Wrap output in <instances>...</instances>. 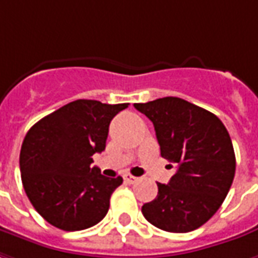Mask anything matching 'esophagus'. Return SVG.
<instances>
[{"label":"esophagus","instance_id":"obj_1","mask_svg":"<svg viewBox=\"0 0 258 258\" xmlns=\"http://www.w3.org/2000/svg\"><path fill=\"white\" fill-rule=\"evenodd\" d=\"M124 180L127 182V183H136L138 178L137 176H133V175H130V173H125L124 175Z\"/></svg>","mask_w":258,"mask_h":258}]
</instances>
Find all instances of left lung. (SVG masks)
Here are the masks:
<instances>
[{
	"label": "left lung",
	"mask_w": 258,
	"mask_h": 258,
	"mask_svg": "<svg viewBox=\"0 0 258 258\" xmlns=\"http://www.w3.org/2000/svg\"><path fill=\"white\" fill-rule=\"evenodd\" d=\"M134 107L154 124L161 157L176 165L168 185L157 183L158 195L143 206L144 217L165 232H192L216 213L232 186L236 157L230 136L213 113L179 97Z\"/></svg>",
	"instance_id": "1"
}]
</instances>
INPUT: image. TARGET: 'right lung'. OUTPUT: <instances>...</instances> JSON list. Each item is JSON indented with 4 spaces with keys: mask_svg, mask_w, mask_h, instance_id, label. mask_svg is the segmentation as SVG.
Masks as SVG:
<instances>
[{
    "mask_svg": "<svg viewBox=\"0 0 258 258\" xmlns=\"http://www.w3.org/2000/svg\"><path fill=\"white\" fill-rule=\"evenodd\" d=\"M128 103L76 100L36 122L19 154L22 185L35 210L64 232L97 225L121 176L107 178L93 155L104 151L110 121Z\"/></svg>",
    "mask_w": 258,
    "mask_h": 258,
    "instance_id": "obj_1",
    "label": "right lung"
}]
</instances>
